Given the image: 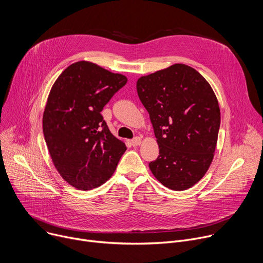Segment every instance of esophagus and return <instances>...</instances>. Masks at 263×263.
I'll use <instances>...</instances> for the list:
<instances>
[{
  "label": "esophagus",
  "instance_id": "34e87169",
  "mask_svg": "<svg viewBox=\"0 0 263 263\" xmlns=\"http://www.w3.org/2000/svg\"><path fill=\"white\" fill-rule=\"evenodd\" d=\"M141 144V138L140 137H136L132 140V145L133 146H139Z\"/></svg>",
  "mask_w": 263,
  "mask_h": 263
}]
</instances>
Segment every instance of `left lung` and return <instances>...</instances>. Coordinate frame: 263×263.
Returning <instances> with one entry per match:
<instances>
[{
	"instance_id": "8db88e82",
	"label": "left lung",
	"mask_w": 263,
	"mask_h": 263,
	"mask_svg": "<svg viewBox=\"0 0 263 263\" xmlns=\"http://www.w3.org/2000/svg\"><path fill=\"white\" fill-rule=\"evenodd\" d=\"M137 91L160 149L152 173L171 190L192 187L208 172L217 144L220 108L211 85L196 69L174 64L141 77Z\"/></svg>"
}]
</instances>
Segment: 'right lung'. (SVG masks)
<instances>
[{
    "mask_svg": "<svg viewBox=\"0 0 263 263\" xmlns=\"http://www.w3.org/2000/svg\"><path fill=\"white\" fill-rule=\"evenodd\" d=\"M127 78L80 61L59 76L43 115V133L52 162L76 189L88 191L114 174L126 151L101 111Z\"/></svg>",
    "mask_w": 263,
    "mask_h": 263,
    "instance_id": "obj_1",
    "label": "right lung"
}]
</instances>
